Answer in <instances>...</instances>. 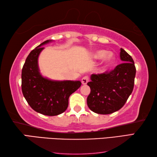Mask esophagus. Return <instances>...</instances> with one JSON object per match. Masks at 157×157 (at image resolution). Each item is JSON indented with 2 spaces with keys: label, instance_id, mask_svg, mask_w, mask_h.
<instances>
[{
  "label": "esophagus",
  "instance_id": "34e87169",
  "mask_svg": "<svg viewBox=\"0 0 157 157\" xmlns=\"http://www.w3.org/2000/svg\"><path fill=\"white\" fill-rule=\"evenodd\" d=\"M89 82V77L88 76H84L82 79V84H86L87 82Z\"/></svg>",
  "mask_w": 157,
  "mask_h": 157
}]
</instances>
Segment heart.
<instances>
[{
    "label": "heart",
    "instance_id": "obj_1",
    "mask_svg": "<svg viewBox=\"0 0 157 157\" xmlns=\"http://www.w3.org/2000/svg\"><path fill=\"white\" fill-rule=\"evenodd\" d=\"M94 57L96 59H99L104 57V60H103L104 66H103V67H104L105 69L110 68L115 62L116 59L115 55H114L113 52H107V51L104 50H100L95 52L94 54Z\"/></svg>",
    "mask_w": 157,
    "mask_h": 157
}]
</instances>
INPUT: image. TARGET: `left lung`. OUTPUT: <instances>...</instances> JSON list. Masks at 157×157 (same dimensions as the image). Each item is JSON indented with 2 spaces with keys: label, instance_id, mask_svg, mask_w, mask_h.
Returning a JSON list of instances; mask_svg holds the SVG:
<instances>
[{
  "label": "left lung",
  "instance_id": "obj_1",
  "mask_svg": "<svg viewBox=\"0 0 157 157\" xmlns=\"http://www.w3.org/2000/svg\"><path fill=\"white\" fill-rule=\"evenodd\" d=\"M123 63L110 72L92 74L87 83L91 93L87 97V105L98 114H110L118 111L125 104L132 93L136 75V67L132 57L121 48Z\"/></svg>",
  "mask_w": 157,
  "mask_h": 157
}]
</instances>
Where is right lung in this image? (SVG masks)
I'll return each instance as SVG.
<instances>
[{
    "label": "right lung",
    "mask_w": 157,
    "mask_h": 157,
    "mask_svg": "<svg viewBox=\"0 0 157 157\" xmlns=\"http://www.w3.org/2000/svg\"><path fill=\"white\" fill-rule=\"evenodd\" d=\"M45 41L32 50L22 68L21 89L31 108L46 116H57L66 110L68 98L81 86L80 81H54L44 78L39 72L38 57Z\"/></svg>",
    "instance_id": "add662e5"
}]
</instances>
